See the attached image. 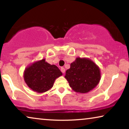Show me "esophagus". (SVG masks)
I'll use <instances>...</instances> for the list:
<instances>
[{
    "mask_svg": "<svg viewBox=\"0 0 129 129\" xmlns=\"http://www.w3.org/2000/svg\"><path fill=\"white\" fill-rule=\"evenodd\" d=\"M60 70H61V72H62V73H64L65 72V69L64 68H61Z\"/></svg>",
    "mask_w": 129,
    "mask_h": 129,
    "instance_id": "esophagus-1",
    "label": "esophagus"
}]
</instances>
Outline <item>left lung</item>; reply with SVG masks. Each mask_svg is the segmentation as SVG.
<instances>
[{
    "mask_svg": "<svg viewBox=\"0 0 129 129\" xmlns=\"http://www.w3.org/2000/svg\"><path fill=\"white\" fill-rule=\"evenodd\" d=\"M64 77L73 90L85 93L98 85L100 79V69L90 60L77 57L66 70Z\"/></svg>",
    "mask_w": 129,
    "mask_h": 129,
    "instance_id": "1",
    "label": "left lung"
}]
</instances>
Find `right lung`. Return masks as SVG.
I'll return each mask as SVG.
<instances>
[{
    "label": "right lung",
    "mask_w": 129,
    "mask_h": 129,
    "mask_svg": "<svg viewBox=\"0 0 129 129\" xmlns=\"http://www.w3.org/2000/svg\"><path fill=\"white\" fill-rule=\"evenodd\" d=\"M61 75L62 73L57 66L51 65L42 59L26 69L24 79L33 90L43 93L51 89L55 79Z\"/></svg>",
    "instance_id": "right-lung-1"
}]
</instances>
